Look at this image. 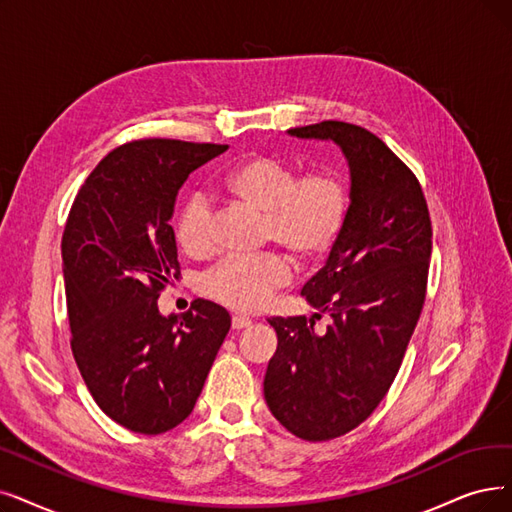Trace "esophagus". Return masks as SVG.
<instances>
[{"instance_id":"1","label":"esophagus","mask_w":512,"mask_h":512,"mask_svg":"<svg viewBox=\"0 0 512 512\" xmlns=\"http://www.w3.org/2000/svg\"><path fill=\"white\" fill-rule=\"evenodd\" d=\"M231 325H233V330H245V327H250L252 325V319L250 317H241V315H235L233 317V321H231Z\"/></svg>"}]
</instances>
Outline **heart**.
Listing matches in <instances>:
<instances>
[{
  "label": "heart",
  "mask_w": 512,
  "mask_h": 512,
  "mask_svg": "<svg viewBox=\"0 0 512 512\" xmlns=\"http://www.w3.org/2000/svg\"><path fill=\"white\" fill-rule=\"evenodd\" d=\"M224 197L264 216V235L298 260H311L332 248L346 214L349 193L334 174L298 172L277 157L254 155L227 170L218 182ZM212 212L203 197H191L176 218V243L189 256L210 248ZM290 279L277 256L227 258L203 277V292L237 311H258Z\"/></svg>",
  "instance_id": "obj_1"
}]
</instances>
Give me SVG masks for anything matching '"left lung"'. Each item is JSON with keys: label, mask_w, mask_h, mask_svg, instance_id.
<instances>
[{"label": "left lung", "mask_w": 512, "mask_h": 512, "mask_svg": "<svg viewBox=\"0 0 512 512\" xmlns=\"http://www.w3.org/2000/svg\"><path fill=\"white\" fill-rule=\"evenodd\" d=\"M288 134L334 142L351 174L344 227L300 292L313 317L269 319V410L296 437L325 441L353 431L391 388L422 313L433 231L416 176L378 136L344 121ZM321 316L331 325L319 335Z\"/></svg>", "instance_id": "left-lung-1"}]
</instances>
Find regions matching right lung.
<instances>
[{"label": "right lung", "instance_id": "right-lung-1", "mask_svg": "<svg viewBox=\"0 0 512 512\" xmlns=\"http://www.w3.org/2000/svg\"><path fill=\"white\" fill-rule=\"evenodd\" d=\"M229 145L138 140L111 151L79 189L63 235L75 363L117 424L161 435L187 420L231 327L195 300L180 319L157 298L178 279L172 216L191 172Z\"/></svg>", "mask_w": 512, "mask_h": 512}]
</instances>
